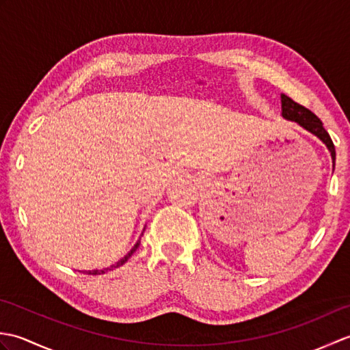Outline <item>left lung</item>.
Returning <instances> with one entry per match:
<instances>
[{
    "mask_svg": "<svg viewBox=\"0 0 350 350\" xmlns=\"http://www.w3.org/2000/svg\"><path fill=\"white\" fill-rule=\"evenodd\" d=\"M281 116L284 117L286 120L296 122L299 126H302L304 129L313 133L314 137L321 139L331 153L332 167H336V147L332 144L329 133L325 131L321 118L311 113L306 107H302L299 103L290 99L286 94H281Z\"/></svg>",
    "mask_w": 350,
    "mask_h": 350,
    "instance_id": "obj_1",
    "label": "left lung"
}]
</instances>
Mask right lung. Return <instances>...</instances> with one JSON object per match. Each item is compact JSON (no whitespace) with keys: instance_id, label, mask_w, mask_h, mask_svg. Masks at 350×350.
<instances>
[{"instance_id":"obj_1","label":"right lung","mask_w":350,"mask_h":350,"mask_svg":"<svg viewBox=\"0 0 350 350\" xmlns=\"http://www.w3.org/2000/svg\"><path fill=\"white\" fill-rule=\"evenodd\" d=\"M141 236H143V234H141ZM139 243H141V237H139V239L137 241V243L135 245H133V247H132V250L128 252V254H126L123 258H120V260H118V262L117 263H114V265H111L109 267H103V269H93V271H83L84 273H88V275H100V273H105L107 271H113V269H116V267H118V266H122V265H124L126 262H128V260H129V257L133 254V252H135L137 250H138V247H139Z\"/></svg>"}]
</instances>
